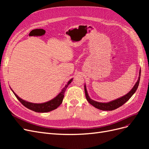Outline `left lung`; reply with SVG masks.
<instances>
[{
	"label": "left lung",
	"mask_w": 149,
	"mask_h": 149,
	"mask_svg": "<svg viewBox=\"0 0 149 149\" xmlns=\"http://www.w3.org/2000/svg\"><path fill=\"white\" fill-rule=\"evenodd\" d=\"M141 70H140L139 79L137 80V81L136 82V84L134 86L132 89L130 90L127 94H126L125 95H124L123 97L117 99V100H115L114 101H112L108 102H97L91 100L88 95L86 88V85H84L85 95H86V97L87 101L89 102V104H91L92 106L95 107L96 108H97V109L102 110V111H112L117 109V108L123 106L124 103L127 102L129 99L132 97V96L135 93V92L136 91V90L139 84L140 78H141Z\"/></svg>",
	"instance_id": "left-lung-1"
}]
</instances>
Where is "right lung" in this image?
Segmentation results:
<instances>
[{
	"instance_id": "obj_1",
	"label": "right lung",
	"mask_w": 149,
	"mask_h": 149,
	"mask_svg": "<svg viewBox=\"0 0 149 149\" xmlns=\"http://www.w3.org/2000/svg\"><path fill=\"white\" fill-rule=\"evenodd\" d=\"M72 81H73V79H71L68 82L67 84H66L65 88H63L61 91L58 94V95L56 96L55 98L48 102H44V103H40V104L31 103L28 101H26L25 100H23L22 99H21L20 97L18 96L17 94L13 91V90L12 89L11 90L13 93V94H15V97L18 99V100H19L22 104L26 108H28V109L37 112H47L56 109L58 106H60V104L63 102V100L64 94L66 89L67 87L68 86V85L71 83Z\"/></svg>"
}]
</instances>
